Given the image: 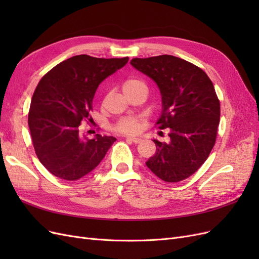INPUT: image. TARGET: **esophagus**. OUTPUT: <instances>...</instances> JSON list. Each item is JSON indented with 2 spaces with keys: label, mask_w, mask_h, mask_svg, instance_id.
Listing matches in <instances>:
<instances>
[{
  "label": "esophagus",
  "mask_w": 259,
  "mask_h": 259,
  "mask_svg": "<svg viewBox=\"0 0 259 259\" xmlns=\"http://www.w3.org/2000/svg\"><path fill=\"white\" fill-rule=\"evenodd\" d=\"M126 140H127V142L134 143V144H139V143H142V139H140V138H137V137H126Z\"/></svg>",
  "instance_id": "34e87169"
}]
</instances>
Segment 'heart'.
I'll list each match as a JSON object with an SVG mask.
<instances>
[{
	"label": "heart",
	"instance_id": "1",
	"mask_svg": "<svg viewBox=\"0 0 259 259\" xmlns=\"http://www.w3.org/2000/svg\"><path fill=\"white\" fill-rule=\"evenodd\" d=\"M138 86H145L143 82H140L139 80L136 79H128L125 81L122 85V90L123 92H127L132 89L138 88ZM140 128V123L137 117H125V119H122L116 125V130L120 131L122 133H126V134H135Z\"/></svg>",
	"mask_w": 259,
	"mask_h": 259
}]
</instances>
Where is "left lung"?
<instances>
[{
  "label": "left lung",
  "mask_w": 259,
  "mask_h": 259,
  "mask_svg": "<svg viewBox=\"0 0 259 259\" xmlns=\"http://www.w3.org/2000/svg\"><path fill=\"white\" fill-rule=\"evenodd\" d=\"M131 65L158 85L156 125L169 128L168 143L153 139L156 150L146 165L164 182L178 183L201 167L215 145L221 104L214 85L202 69L170 55L134 58Z\"/></svg>",
  "instance_id": "8db88e82"
}]
</instances>
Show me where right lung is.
I'll use <instances>...</instances> for the list:
<instances>
[{
	"label": "right lung",
	"instance_id": "right-lung-1",
	"mask_svg": "<svg viewBox=\"0 0 259 259\" xmlns=\"http://www.w3.org/2000/svg\"><path fill=\"white\" fill-rule=\"evenodd\" d=\"M128 57L77 55L55 66L38 82L31 99L28 124L38 160L51 174L77 180L99 165L116 138L81 135L90 119L99 84L127 64Z\"/></svg>",
	"mask_w": 259,
	"mask_h": 259
}]
</instances>
